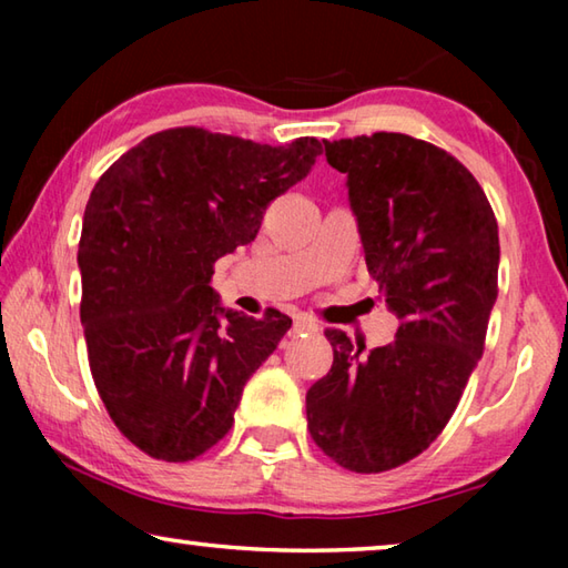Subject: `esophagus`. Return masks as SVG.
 <instances>
[{"label": "esophagus", "mask_w": 568, "mask_h": 568, "mask_svg": "<svg viewBox=\"0 0 568 568\" xmlns=\"http://www.w3.org/2000/svg\"><path fill=\"white\" fill-rule=\"evenodd\" d=\"M318 331V325H315L313 321H307V318H303V315H295V321H293V333L297 335V333H315Z\"/></svg>", "instance_id": "esophagus-1"}]
</instances>
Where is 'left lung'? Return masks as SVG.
<instances>
[{"instance_id": "8db88e82", "label": "left lung", "mask_w": 568, "mask_h": 568, "mask_svg": "<svg viewBox=\"0 0 568 568\" xmlns=\"http://www.w3.org/2000/svg\"><path fill=\"white\" fill-rule=\"evenodd\" d=\"M323 145L348 175L365 265L400 325L368 355L325 331L333 365L305 396L307 430L338 466L381 474L434 444L464 396L498 295V225L478 180L426 140L373 132Z\"/></svg>"}]
</instances>
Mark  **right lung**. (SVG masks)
Masks as SVG:
<instances>
[{"mask_svg": "<svg viewBox=\"0 0 568 568\" xmlns=\"http://www.w3.org/2000/svg\"><path fill=\"white\" fill-rule=\"evenodd\" d=\"M323 145L172 128L112 162L84 207L77 263L90 371L120 434L168 464L213 448L247 378L291 318L225 312L215 261L247 245L271 200L307 175Z\"/></svg>", "mask_w": 568, "mask_h": 568, "instance_id": "add662e5", "label": "right lung"}]
</instances>
